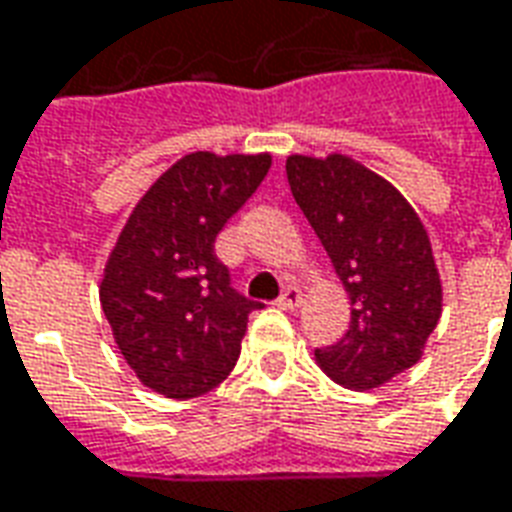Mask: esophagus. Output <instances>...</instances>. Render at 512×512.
Listing matches in <instances>:
<instances>
[{
    "label": "esophagus",
    "instance_id": "1",
    "mask_svg": "<svg viewBox=\"0 0 512 512\" xmlns=\"http://www.w3.org/2000/svg\"><path fill=\"white\" fill-rule=\"evenodd\" d=\"M277 304L282 310H296L301 304V290L299 288H288L282 296L277 299Z\"/></svg>",
    "mask_w": 512,
    "mask_h": 512
}]
</instances>
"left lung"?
<instances>
[{"mask_svg":"<svg viewBox=\"0 0 512 512\" xmlns=\"http://www.w3.org/2000/svg\"><path fill=\"white\" fill-rule=\"evenodd\" d=\"M293 200L321 238L351 301L348 332L315 348L337 384L365 392L417 365L441 315L430 238L400 191L348 156H290Z\"/></svg>","mask_w":512,"mask_h":512,"instance_id":"obj_1","label":"left lung"}]
</instances>
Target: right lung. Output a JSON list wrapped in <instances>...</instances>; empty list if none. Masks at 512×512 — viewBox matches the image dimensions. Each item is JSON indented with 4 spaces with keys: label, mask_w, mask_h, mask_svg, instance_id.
Returning <instances> with one entry per match:
<instances>
[{
    "label": "right lung",
    "mask_w": 512,
    "mask_h": 512,
    "mask_svg": "<svg viewBox=\"0 0 512 512\" xmlns=\"http://www.w3.org/2000/svg\"><path fill=\"white\" fill-rule=\"evenodd\" d=\"M268 167V153H189L147 189L117 238L101 307L128 367L158 395H205L238 362L249 312L263 304L230 285L213 244Z\"/></svg>",
    "instance_id": "obj_1"
}]
</instances>
